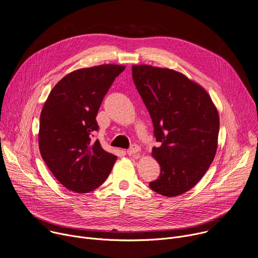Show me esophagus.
Masks as SVG:
<instances>
[{
  "label": "esophagus",
  "mask_w": 258,
  "mask_h": 258,
  "mask_svg": "<svg viewBox=\"0 0 258 258\" xmlns=\"http://www.w3.org/2000/svg\"><path fill=\"white\" fill-rule=\"evenodd\" d=\"M140 150H141V148H140L138 145L134 144V145H132V147L126 151V153L128 154V156H135V154H138V153L140 152Z\"/></svg>",
  "instance_id": "obj_1"
}]
</instances>
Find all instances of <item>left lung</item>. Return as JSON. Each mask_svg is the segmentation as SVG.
<instances>
[{
    "label": "left lung",
    "instance_id": "obj_1",
    "mask_svg": "<svg viewBox=\"0 0 258 258\" xmlns=\"http://www.w3.org/2000/svg\"><path fill=\"white\" fill-rule=\"evenodd\" d=\"M133 80L161 143L152 157L161 167L152 191L166 197L187 192L213 163L220 128L217 108L202 86L169 68L133 65Z\"/></svg>",
    "mask_w": 258,
    "mask_h": 258
}]
</instances>
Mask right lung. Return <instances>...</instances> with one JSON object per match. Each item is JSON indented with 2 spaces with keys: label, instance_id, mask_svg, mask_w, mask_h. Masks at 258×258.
<instances>
[{
  "label": "right lung",
  "instance_id": "right-lung-1",
  "mask_svg": "<svg viewBox=\"0 0 258 258\" xmlns=\"http://www.w3.org/2000/svg\"><path fill=\"white\" fill-rule=\"evenodd\" d=\"M124 65L81 68L61 79L49 92L40 114V154L57 180L76 193H89L109 176L117 157L92 139L96 115Z\"/></svg>",
  "mask_w": 258,
  "mask_h": 258
}]
</instances>
